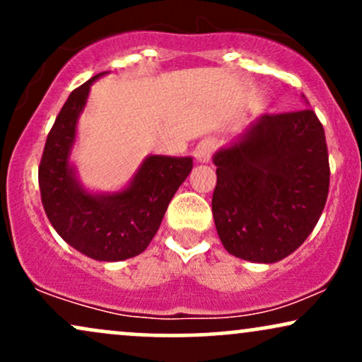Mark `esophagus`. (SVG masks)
<instances>
[{
    "label": "esophagus",
    "mask_w": 362,
    "mask_h": 362,
    "mask_svg": "<svg viewBox=\"0 0 362 362\" xmlns=\"http://www.w3.org/2000/svg\"><path fill=\"white\" fill-rule=\"evenodd\" d=\"M213 143H211V141H202V143H199V146L195 148V158H197V161H201V163H207V161L211 160V156H213Z\"/></svg>",
    "instance_id": "esophagus-1"
}]
</instances>
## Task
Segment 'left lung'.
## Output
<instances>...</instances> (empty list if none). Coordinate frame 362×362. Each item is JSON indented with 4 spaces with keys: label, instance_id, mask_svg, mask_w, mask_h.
I'll list each match as a JSON object with an SVG mask.
<instances>
[{
    "label": "left lung",
    "instance_id": "8db88e82",
    "mask_svg": "<svg viewBox=\"0 0 362 362\" xmlns=\"http://www.w3.org/2000/svg\"><path fill=\"white\" fill-rule=\"evenodd\" d=\"M213 216L238 259L272 264L296 250L325 207L330 165L325 131L311 109L264 115L214 156Z\"/></svg>",
    "mask_w": 362,
    "mask_h": 362
}]
</instances>
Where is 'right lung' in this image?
Instances as JSON below:
<instances>
[{
    "label": "right lung",
    "mask_w": 362,
    "mask_h": 362,
    "mask_svg": "<svg viewBox=\"0 0 362 362\" xmlns=\"http://www.w3.org/2000/svg\"><path fill=\"white\" fill-rule=\"evenodd\" d=\"M98 76L73 90L57 114L40 158L39 189L45 214L64 242L95 260L117 262L146 250L192 170V158L149 156L134 182L114 195H91L78 187L68 156L78 115Z\"/></svg>",
    "instance_id": "add662e5"
}]
</instances>
